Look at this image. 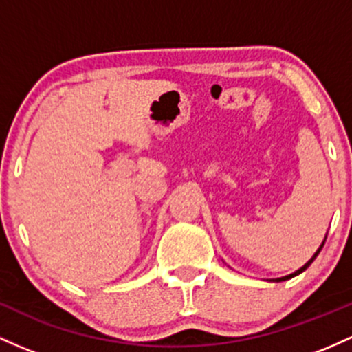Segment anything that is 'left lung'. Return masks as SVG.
Returning a JSON list of instances; mask_svg holds the SVG:
<instances>
[{
  "label": "left lung",
  "instance_id": "left-lung-1",
  "mask_svg": "<svg viewBox=\"0 0 352 352\" xmlns=\"http://www.w3.org/2000/svg\"><path fill=\"white\" fill-rule=\"evenodd\" d=\"M322 246H324V241H322L321 248H319V250H318V251H316V254L313 256V258H311V259H309V261H307L306 264H304V266L301 267V270H298V271H296V272H293V274H289V276H284V278H279V279H272V281H278V283H279V281H286V279H291V278H294V276L301 274V272H302L304 270H307V267H309V264L314 261V259H316V256H318V254H319V252H321V250H322Z\"/></svg>",
  "mask_w": 352,
  "mask_h": 352
}]
</instances>
